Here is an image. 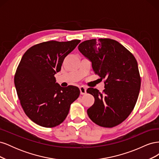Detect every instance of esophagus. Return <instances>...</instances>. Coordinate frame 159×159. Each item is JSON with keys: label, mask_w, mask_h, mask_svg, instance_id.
<instances>
[{"label": "esophagus", "mask_w": 159, "mask_h": 159, "mask_svg": "<svg viewBox=\"0 0 159 159\" xmlns=\"http://www.w3.org/2000/svg\"><path fill=\"white\" fill-rule=\"evenodd\" d=\"M80 93L81 95H84L86 93V88L84 87V86H80Z\"/></svg>", "instance_id": "34e87169"}]
</instances>
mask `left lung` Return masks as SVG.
<instances>
[{
    "label": "left lung",
    "mask_w": 159,
    "mask_h": 159,
    "mask_svg": "<svg viewBox=\"0 0 159 159\" xmlns=\"http://www.w3.org/2000/svg\"><path fill=\"white\" fill-rule=\"evenodd\" d=\"M78 50L91 62L95 74L105 80L102 93L92 88L87 89L95 98L87 111L89 117L104 127L121 123L132 112L141 88L135 57L122 44L109 38L85 40Z\"/></svg>",
    "instance_id": "left-lung-1"
}]
</instances>
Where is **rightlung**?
Segmentation results:
<instances>
[{
	"instance_id": "1",
	"label": "right lung",
	"mask_w": 159,
	"mask_h": 159,
	"mask_svg": "<svg viewBox=\"0 0 159 159\" xmlns=\"http://www.w3.org/2000/svg\"><path fill=\"white\" fill-rule=\"evenodd\" d=\"M80 42L73 40L40 43L25 53L18 66L14 85L22 107L33 122L42 127L59 125L68 115L70 105L79 97L78 87H61L54 75Z\"/></svg>"
}]
</instances>
